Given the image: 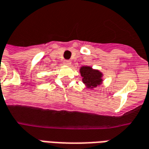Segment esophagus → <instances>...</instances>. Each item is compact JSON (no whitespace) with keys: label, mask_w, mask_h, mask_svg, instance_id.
<instances>
[{"label":"esophagus","mask_w":149,"mask_h":149,"mask_svg":"<svg viewBox=\"0 0 149 149\" xmlns=\"http://www.w3.org/2000/svg\"><path fill=\"white\" fill-rule=\"evenodd\" d=\"M63 63H64V64H66V65H70L71 64V61L68 60H64Z\"/></svg>","instance_id":"esophagus-1"}]
</instances>
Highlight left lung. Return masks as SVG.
I'll use <instances>...</instances> for the list:
<instances>
[{"mask_svg":"<svg viewBox=\"0 0 149 149\" xmlns=\"http://www.w3.org/2000/svg\"><path fill=\"white\" fill-rule=\"evenodd\" d=\"M80 72L81 77H83L82 81L89 89L97 87L102 81V74L97 70H93L91 67H87V66L81 67Z\"/></svg>","mask_w":149,"mask_h":149,"instance_id":"obj_1","label":"left lung"}]
</instances>
